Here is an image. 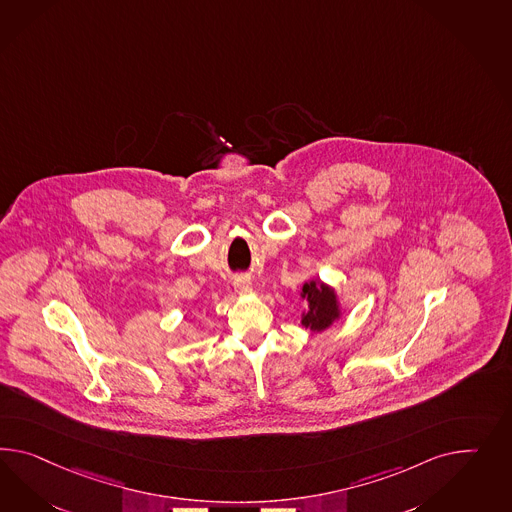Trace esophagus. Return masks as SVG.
<instances>
[{
  "instance_id": "1",
  "label": "esophagus",
  "mask_w": 512,
  "mask_h": 512,
  "mask_svg": "<svg viewBox=\"0 0 512 512\" xmlns=\"http://www.w3.org/2000/svg\"><path fill=\"white\" fill-rule=\"evenodd\" d=\"M235 291L236 292H249L251 291V279L246 276H238L235 279Z\"/></svg>"
}]
</instances>
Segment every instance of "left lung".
<instances>
[{"label":"left lung","mask_w":512,"mask_h":512,"mask_svg":"<svg viewBox=\"0 0 512 512\" xmlns=\"http://www.w3.org/2000/svg\"><path fill=\"white\" fill-rule=\"evenodd\" d=\"M300 298L305 302L300 324L311 332H324L343 317L345 309L335 287L318 277L305 281L300 289Z\"/></svg>","instance_id":"8db88e82"}]
</instances>
